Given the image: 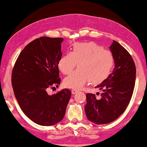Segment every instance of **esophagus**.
I'll return each mask as SVG.
<instances>
[{
	"label": "esophagus",
	"instance_id": "obj_1",
	"mask_svg": "<svg viewBox=\"0 0 147 147\" xmlns=\"http://www.w3.org/2000/svg\"><path fill=\"white\" fill-rule=\"evenodd\" d=\"M78 92H79V90H76V89H73V90H71V93H72V94H77Z\"/></svg>",
	"mask_w": 147,
	"mask_h": 147
}]
</instances>
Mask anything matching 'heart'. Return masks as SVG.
Returning <instances> with one entry per match:
<instances>
[{
	"label": "heart",
	"instance_id": "obj_1",
	"mask_svg": "<svg viewBox=\"0 0 147 147\" xmlns=\"http://www.w3.org/2000/svg\"><path fill=\"white\" fill-rule=\"evenodd\" d=\"M78 64L79 69L64 80L66 87L76 90L88 82L94 85L102 83L111 73L114 57L111 51L95 43H78L73 45L71 53L61 56L58 67L62 74L68 75Z\"/></svg>",
	"mask_w": 147,
	"mask_h": 147
}]
</instances>
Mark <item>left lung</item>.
<instances>
[{
	"label": "left lung",
	"instance_id": "8db88e82",
	"mask_svg": "<svg viewBox=\"0 0 147 147\" xmlns=\"http://www.w3.org/2000/svg\"><path fill=\"white\" fill-rule=\"evenodd\" d=\"M110 49L114 55L115 67L102 84L96 86L103 92L99 98L94 94H86V116L96 124L113 122L125 111L135 85L136 67L131 55L115 41Z\"/></svg>",
	"mask_w": 147,
	"mask_h": 147
}]
</instances>
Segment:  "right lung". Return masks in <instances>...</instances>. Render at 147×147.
I'll list each match as a JSON object with an SVG mask.
<instances>
[{
    "instance_id": "obj_1",
    "label": "right lung",
    "mask_w": 147,
    "mask_h": 147,
    "mask_svg": "<svg viewBox=\"0 0 147 147\" xmlns=\"http://www.w3.org/2000/svg\"><path fill=\"white\" fill-rule=\"evenodd\" d=\"M61 37H42L29 43L14 65L11 83L22 111L32 121L51 126L63 120L71 92L63 89L48 95L47 90L58 86V62L62 55ZM54 88V87H52Z\"/></svg>"
}]
</instances>
